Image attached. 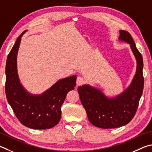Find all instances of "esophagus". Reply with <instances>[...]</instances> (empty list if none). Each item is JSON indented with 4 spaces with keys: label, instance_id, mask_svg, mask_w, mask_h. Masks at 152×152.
<instances>
[{
    "label": "esophagus",
    "instance_id": "esophagus-1",
    "mask_svg": "<svg viewBox=\"0 0 152 152\" xmlns=\"http://www.w3.org/2000/svg\"><path fill=\"white\" fill-rule=\"evenodd\" d=\"M84 80L82 76H78L76 79V84L77 86H81L84 84Z\"/></svg>",
    "mask_w": 152,
    "mask_h": 152
}]
</instances>
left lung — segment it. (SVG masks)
Segmentation results:
<instances>
[{
	"instance_id": "8db88e82",
	"label": "left lung",
	"mask_w": 152,
	"mask_h": 152,
	"mask_svg": "<svg viewBox=\"0 0 152 152\" xmlns=\"http://www.w3.org/2000/svg\"><path fill=\"white\" fill-rule=\"evenodd\" d=\"M118 39L128 43L137 62L136 72L131 84L120 94L110 98L100 90L84 84L78 88L82 104L90 122L104 129L115 128L128 124L133 119L143 89V58L131 34L120 30Z\"/></svg>"
}]
</instances>
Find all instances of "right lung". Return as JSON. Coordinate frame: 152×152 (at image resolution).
Wrapping results in <instances>:
<instances>
[{"label": "right lung", "instance_id": "add662e5", "mask_svg": "<svg viewBox=\"0 0 152 152\" xmlns=\"http://www.w3.org/2000/svg\"><path fill=\"white\" fill-rule=\"evenodd\" d=\"M16 40L8 55L6 63L5 92L7 101L22 124L36 129L53 128L61 118V106L69 91L76 86V76L59 80L48 90L33 95L24 89L17 72V54L21 37Z\"/></svg>", "mask_w": 152, "mask_h": 152}]
</instances>
